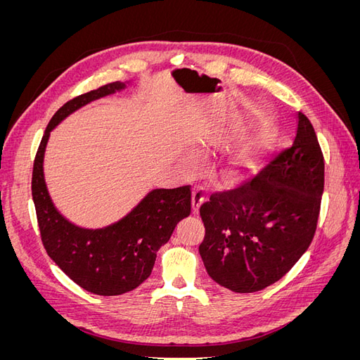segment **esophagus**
<instances>
[{
  "label": "esophagus",
  "instance_id": "esophagus-1",
  "mask_svg": "<svg viewBox=\"0 0 360 360\" xmlns=\"http://www.w3.org/2000/svg\"><path fill=\"white\" fill-rule=\"evenodd\" d=\"M204 200H205V195H204L202 188L195 186L192 189V210H193V213H198L200 205L204 202Z\"/></svg>",
  "mask_w": 360,
  "mask_h": 360
}]
</instances>
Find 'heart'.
Segmentation results:
<instances>
[{"label": "heart", "instance_id": "b5f03b06", "mask_svg": "<svg viewBox=\"0 0 360 360\" xmlns=\"http://www.w3.org/2000/svg\"><path fill=\"white\" fill-rule=\"evenodd\" d=\"M261 146H263V139H257V141H252V143H248L240 148H237L225 162V167H224L225 176L230 179H238L252 172L257 168ZM181 163L184 169L192 171L195 169V167H197V158L193 155H188L183 158Z\"/></svg>", "mask_w": 360, "mask_h": 360}]
</instances>
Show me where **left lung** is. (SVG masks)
Wrapping results in <instances>:
<instances>
[{
	"label": "left lung",
	"instance_id": "obj_1",
	"mask_svg": "<svg viewBox=\"0 0 360 360\" xmlns=\"http://www.w3.org/2000/svg\"><path fill=\"white\" fill-rule=\"evenodd\" d=\"M324 191V158L308 117L299 112L291 147L255 177L214 192L200 207V255L209 276L236 292L275 284L312 242Z\"/></svg>",
	"mask_w": 360,
	"mask_h": 360
}]
</instances>
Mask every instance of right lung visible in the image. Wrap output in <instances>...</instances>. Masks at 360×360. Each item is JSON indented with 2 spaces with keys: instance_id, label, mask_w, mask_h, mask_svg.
Returning a JSON list of instances; mask_svg holds the SVG:
<instances>
[{
  "instance_id": "add662e5",
  "label": "right lung",
  "mask_w": 360,
  "mask_h": 360,
  "mask_svg": "<svg viewBox=\"0 0 360 360\" xmlns=\"http://www.w3.org/2000/svg\"><path fill=\"white\" fill-rule=\"evenodd\" d=\"M124 86L111 82L64 103L51 118L32 167L31 193L43 246L75 284L99 296H118L143 284L160 246L169 240L183 217L191 214V186L151 191L123 219L101 230L73 225L53 205L43 176L51 130L81 106Z\"/></svg>"
}]
</instances>
